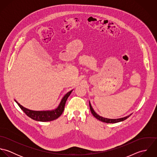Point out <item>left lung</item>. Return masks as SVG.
Listing matches in <instances>:
<instances>
[{"mask_svg":"<svg viewBox=\"0 0 157 157\" xmlns=\"http://www.w3.org/2000/svg\"><path fill=\"white\" fill-rule=\"evenodd\" d=\"M90 103V112L92 113V114L98 120L102 121V122H104V123H118V122H120V121H124V120L127 119L128 117H129L131 116V114L129 115L128 116H126L125 117H123V118H117V119H111V118H105V117H103L101 116H100L98 114H97L96 112L94 111V110L93 109L92 106H91V104L90 103V101H89Z\"/></svg>","mask_w":157,"mask_h":157,"instance_id":"obj_1","label":"left lung"}]
</instances>
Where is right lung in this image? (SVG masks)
Listing matches in <instances>:
<instances>
[{
  "label": "right lung",
  "instance_id": "right-lung-1",
  "mask_svg": "<svg viewBox=\"0 0 157 157\" xmlns=\"http://www.w3.org/2000/svg\"><path fill=\"white\" fill-rule=\"evenodd\" d=\"M72 91V90L67 92L63 96V97L62 98L61 101L60 102L57 108L54 109H52V110H48V111L30 110V109H28L23 107L16 100H14L23 111L31 118H32L36 121H42V122L50 121H52V120H54L58 118L62 114V113L64 111L66 101L67 100L68 97L71 94Z\"/></svg>",
  "mask_w": 157,
  "mask_h": 157
}]
</instances>
